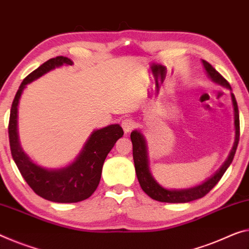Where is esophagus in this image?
<instances>
[{
    "label": "esophagus",
    "instance_id": "1",
    "mask_svg": "<svg viewBox=\"0 0 249 249\" xmlns=\"http://www.w3.org/2000/svg\"><path fill=\"white\" fill-rule=\"evenodd\" d=\"M121 127L124 129V133H129L133 128L136 127L135 120H133L132 118H124V119L121 121Z\"/></svg>",
    "mask_w": 249,
    "mask_h": 249
}]
</instances>
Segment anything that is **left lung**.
Returning <instances> with one entry per match:
<instances>
[{
  "mask_svg": "<svg viewBox=\"0 0 249 249\" xmlns=\"http://www.w3.org/2000/svg\"><path fill=\"white\" fill-rule=\"evenodd\" d=\"M202 64L209 78L215 81L218 85L226 87L228 89L231 90V85H229L226 79L218 72L215 68L207 61L202 60ZM231 101L232 106H234V112H235V130H236V137H235V143L234 147L231 149V155H229L228 159L225 161L223 167L220 168L219 171L213 176L212 178L208 179L207 181L201 183L199 186L194 187V188L189 189H182V190H169L163 188L157 182L154 177H152L150 171H149L148 166V156H147V146L146 141H144L143 136L141 135L139 131L131 132L130 138L132 141V155H133V161H135V168L138 181L140 183L141 189L146 193L149 197L152 199L162 201V202H189L196 199H199L206 196L213 187H215L218 181L223 177L225 171L227 170L229 164L231 163L232 159H234L235 152L237 146H238L239 141V112H238V106H237V101L234 93H231Z\"/></svg>",
  "mask_w": 249,
  "mask_h": 249,
  "instance_id": "obj_1",
  "label": "left lung"
}]
</instances>
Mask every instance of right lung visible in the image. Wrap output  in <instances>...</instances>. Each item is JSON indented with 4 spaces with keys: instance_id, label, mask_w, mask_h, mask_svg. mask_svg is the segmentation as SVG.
Here are the masks:
<instances>
[{
    "instance_id": "obj_1",
    "label": "right lung",
    "mask_w": 249,
    "mask_h": 249,
    "mask_svg": "<svg viewBox=\"0 0 249 249\" xmlns=\"http://www.w3.org/2000/svg\"><path fill=\"white\" fill-rule=\"evenodd\" d=\"M62 64L72 66V61L66 56L50 59L22 81L11 107L10 147L13 160L22 177L34 193L50 201L78 202L89 198L97 189L100 182L103 162L116 141L124 136V130L119 124H111L94 131L75 161L62 169H45L34 163L24 154L18 137V105L22 91L28 83Z\"/></svg>"
}]
</instances>
